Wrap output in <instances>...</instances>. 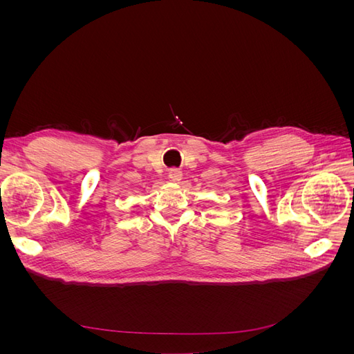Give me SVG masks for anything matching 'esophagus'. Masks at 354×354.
I'll return each instance as SVG.
<instances>
[{
    "label": "esophagus",
    "instance_id": "1",
    "mask_svg": "<svg viewBox=\"0 0 354 354\" xmlns=\"http://www.w3.org/2000/svg\"><path fill=\"white\" fill-rule=\"evenodd\" d=\"M181 177H183V174H181V171H180V169H177V168H174V169H169L168 178H169L171 181H174V183H178V181L181 180Z\"/></svg>",
    "mask_w": 354,
    "mask_h": 354
}]
</instances>
